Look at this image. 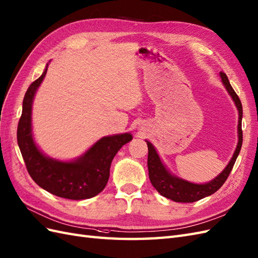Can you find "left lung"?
Listing matches in <instances>:
<instances>
[{"label": "left lung", "mask_w": 258, "mask_h": 258, "mask_svg": "<svg viewBox=\"0 0 258 258\" xmlns=\"http://www.w3.org/2000/svg\"><path fill=\"white\" fill-rule=\"evenodd\" d=\"M221 81L224 87L229 91L230 96L235 102L237 110H239V125H237V133H239V143H237L236 149L234 151L233 157L231 158L228 166L222 172L218 175L216 179L210 181L206 184H194L187 181H184L179 177L171 175L166 167L163 166L159 156H158L156 149L153 145L147 142L148 145V173L149 179L154 187L159 192L162 196L169 198V200L176 203H194L202 200L204 197H207L211 194L216 193L219 189L223 183L227 181L232 168L235 163L237 156L240 154V150L243 143V133H242V116L243 109L242 103L239 96L235 94L232 86H231L227 75L223 72H220Z\"/></svg>", "instance_id": "obj_1"}]
</instances>
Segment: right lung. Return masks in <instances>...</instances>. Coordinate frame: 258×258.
Returning a JSON list of instances; mask_svg holds the SVG:
<instances>
[{
	"label": "right lung",
	"instance_id": "add662e5",
	"mask_svg": "<svg viewBox=\"0 0 258 258\" xmlns=\"http://www.w3.org/2000/svg\"><path fill=\"white\" fill-rule=\"evenodd\" d=\"M47 70L30 84L25 94L17 126L18 146L29 175L39 186L68 200H87L102 192L108 183L114 156L133 137L128 133L103 137L84 156L72 162H61L42 155L32 140L31 105Z\"/></svg>",
	"mask_w": 258,
	"mask_h": 258
}]
</instances>
